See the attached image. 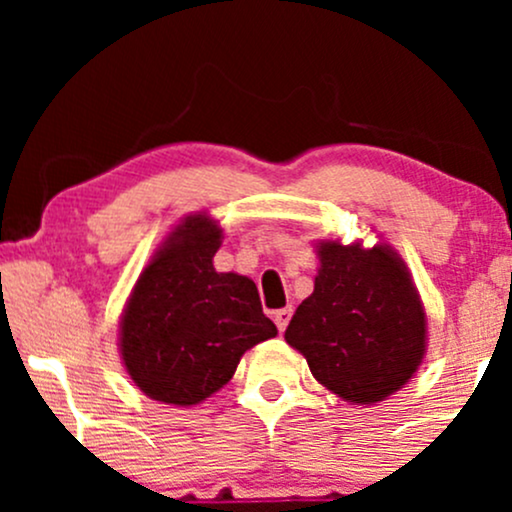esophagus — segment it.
Returning <instances> with one entry per match:
<instances>
[{
	"mask_svg": "<svg viewBox=\"0 0 512 512\" xmlns=\"http://www.w3.org/2000/svg\"><path fill=\"white\" fill-rule=\"evenodd\" d=\"M289 320H291V308H281L274 313V322H276V327H279V332L286 330Z\"/></svg>",
	"mask_w": 512,
	"mask_h": 512,
	"instance_id": "esophagus-1",
	"label": "esophagus"
}]
</instances>
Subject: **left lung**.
I'll return each mask as SVG.
<instances>
[{"instance_id": "obj_1", "label": "left lung", "mask_w": 512, "mask_h": 512, "mask_svg": "<svg viewBox=\"0 0 512 512\" xmlns=\"http://www.w3.org/2000/svg\"><path fill=\"white\" fill-rule=\"evenodd\" d=\"M315 291L298 305L286 342L346 402L397 392L426 351V315L407 267L385 245L320 243Z\"/></svg>"}]
</instances>
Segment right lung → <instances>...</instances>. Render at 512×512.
I'll return each instance as SVG.
<instances>
[{"mask_svg": "<svg viewBox=\"0 0 512 512\" xmlns=\"http://www.w3.org/2000/svg\"><path fill=\"white\" fill-rule=\"evenodd\" d=\"M221 228L187 216L139 276L122 317L127 373L151 399L178 407L202 402L236 373L240 356L276 337L255 281L219 274Z\"/></svg>", "mask_w": 512, "mask_h": 512, "instance_id": "add662e5", "label": "right lung"}]
</instances>
